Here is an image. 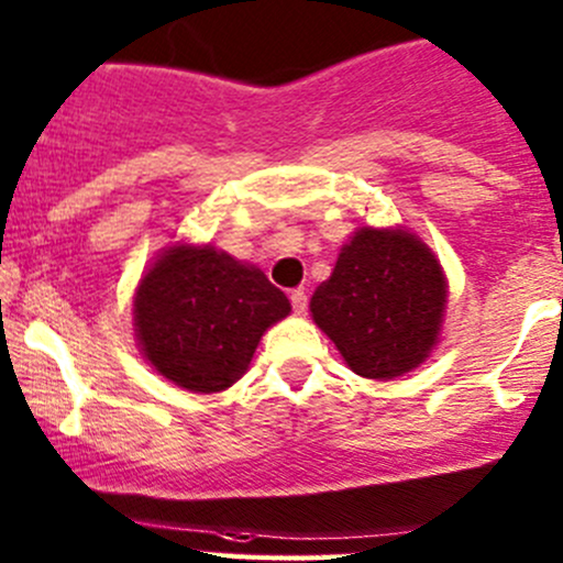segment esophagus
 <instances>
[{"label":"esophagus","instance_id":"34e87169","mask_svg":"<svg viewBox=\"0 0 563 563\" xmlns=\"http://www.w3.org/2000/svg\"><path fill=\"white\" fill-rule=\"evenodd\" d=\"M289 300H292V310H295L297 316H302L308 310V295L302 292V289H292Z\"/></svg>","mask_w":563,"mask_h":563}]
</instances>
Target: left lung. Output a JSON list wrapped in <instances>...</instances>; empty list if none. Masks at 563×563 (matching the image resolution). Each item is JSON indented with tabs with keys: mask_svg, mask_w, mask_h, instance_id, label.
<instances>
[{
	"mask_svg": "<svg viewBox=\"0 0 563 563\" xmlns=\"http://www.w3.org/2000/svg\"><path fill=\"white\" fill-rule=\"evenodd\" d=\"M448 276L438 255L406 227H358L334 271L310 297V316L350 372L398 379L438 347Z\"/></svg>",
	"mask_w": 563,
	"mask_h": 563,
	"instance_id": "8db88e82",
	"label": "left lung"
}]
</instances>
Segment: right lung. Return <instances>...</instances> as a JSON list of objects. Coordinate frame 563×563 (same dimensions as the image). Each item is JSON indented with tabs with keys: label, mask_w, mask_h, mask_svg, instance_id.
<instances>
[{
	"label": "right lung",
	"mask_w": 563,
	"mask_h": 563,
	"mask_svg": "<svg viewBox=\"0 0 563 563\" xmlns=\"http://www.w3.org/2000/svg\"><path fill=\"white\" fill-rule=\"evenodd\" d=\"M292 313L253 263L213 244L174 242L134 289L139 353L170 385L223 393L247 374L261 336Z\"/></svg>",
	"instance_id": "1"
}]
</instances>
